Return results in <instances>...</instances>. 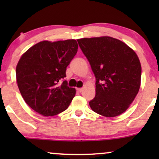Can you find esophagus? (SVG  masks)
<instances>
[{
  "mask_svg": "<svg viewBox=\"0 0 159 159\" xmlns=\"http://www.w3.org/2000/svg\"><path fill=\"white\" fill-rule=\"evenodd\" d=\"M77 90L79 93H81L82 91L83 90V89H82V88H77Z\"/></svg>",
  "mask_w": 159,
  "mask_h": 159,
  "instance_id": "34e87169",
  "label": "esophagus"
}]
</instances>
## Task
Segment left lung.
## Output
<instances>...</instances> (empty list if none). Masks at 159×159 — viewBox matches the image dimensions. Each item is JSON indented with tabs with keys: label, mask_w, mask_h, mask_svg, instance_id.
Instances as JSON below:
<instances>
[{
	"label": "left lung",
	"mask_w": 159,
	"mask_h": 159,
	"mask_svg": "<svg viewBox=\"0 0 159 159\" xmlns=\"http://www.w3.org/2000/svg\"><path fill=\"white\" fill-rule=\"evenodd\" d=\"M95 76V96L89 102L93 111L119 116L129 108L140 87L141 65L133 50L111 37L77 40Z\"/></svg>",
	"instance_id": "1"
}]
</instances>
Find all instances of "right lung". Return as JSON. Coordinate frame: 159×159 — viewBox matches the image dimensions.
<instances>
[{"label": "right lung", "mask_w": 159, "mask_h": 159, "mask_svg": "<svg viewBox=\"0 0 159 159\" xmlns=\"http://www.w3.org/2000/svg\"><path fill=\"white\" fill-rule=\"evenodd\" d=\"M75 40L42 41L21 56L16 69V82L26 103L43 116H52L69 107L76 94L69 88L66 67L77 52Z\"/></svg>", "instance_id": "right-lung-1"}]
</instances>
